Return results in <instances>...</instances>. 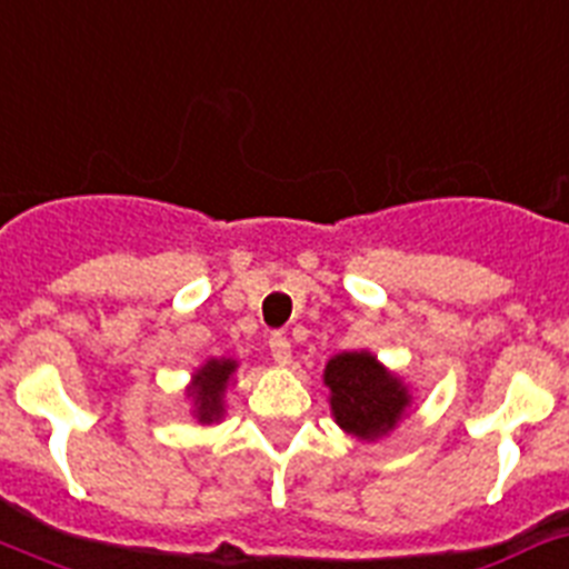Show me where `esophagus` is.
I'll list each match as a JSON object with an SVG mask.
<instances>
[{"label": "esophagus", "instance_id": "34e87169", "mask_svg": "<svg viewBox=\"0 0 569 569\" xmlns=\"http://www.w3.org/2000/svg\"><path fill=\"white\" fill-rule=\"evenodd\" d=\"M269 347H271V356H274V361H280V365H289V358H292V343H289V338H286L283 332H274V336L269 338Z\"/></svg>", "mask_w": 569, "mask_h": 569}]
</instances>
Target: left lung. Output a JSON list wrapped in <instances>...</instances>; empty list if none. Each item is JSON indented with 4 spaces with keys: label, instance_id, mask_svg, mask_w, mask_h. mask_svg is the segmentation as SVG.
I'll return each instance as SVG.
<instances>
[{
    "label": "left lung",
    "instance_id": "obj_1",
    "mask_svg": "<svg viewBox=\"0 0 569 569\" xmlns=\"http://www.w3.org/2000/svg\"><path fill=\"white\" fill-rule=\"evenodd\" d=\"M329 410L343 433L376 442L410 413L413 393L370 350L338 352L323 367Z\"/></svg>",
    "mask_w": 569,
    "mask_h": 569
}]
</instances>
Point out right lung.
Returning <instances> with one entry per match:
<instances>
[{
    "mask_svg": "<svg viewBox=\"0 0 569 569\" xmlns=\"http://www.w3.org/2000/svg\"><path fill=\"white\" fill-rule=\"evenodd\" d=\"M240 370L237 358H208L204 365H199L190 376V385L184 388V396L190 399V413L199 425L222 422L226 417V393Z\"/></svg>",
    "mask_w": 569,
    "mask_h": 569,
    "instance_id": "add662e5",
    "label": "right lung"
}]
</instances>
